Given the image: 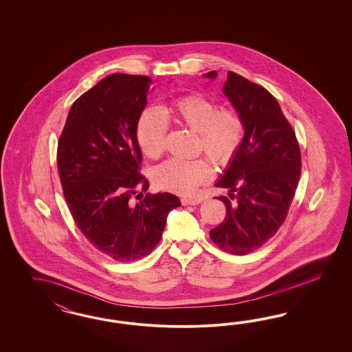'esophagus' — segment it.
<instances>
[{
	"instance_id": "esophagus-1",
	"label": "esophagus",
	"mask_w": 352,
	"mask_h": 352,
	"mask_svg": "<svg viewBox=\"0 0 352 352\" xmlns=\"http://www.w3.org/2000/svg\"><path fill=\"white\" fill-rule=\"evenodd\" d=\"M181 201L182 205H197V204L203 201V199H199V197H182Z\"/></svg>"
}]
</instances>
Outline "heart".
<instances>
[{"mask_svg":"<svg viewBox=\"0 0 352 352\" xmlns=\"http://www.w3.org/2000/svg\"><path fill=\"white\" fill-rule=\"evenodd\" d=\"M196 131V152H205L218 165L234 160L243 144L244 121L234 108H219L218 102L200 93L175 98L162 109L146 108L138 118L137 138L142 152L157 160L166 149L169 121ZM212 162L206 157L170 159L155 170L156 184L169 191L190 195L213 178Z\"/></svg>","mask_w":352,"mask_h":352,"instance_id":"obj_1","label":"heart"}]
</instances>
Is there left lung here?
<instances>
[{
  "label": "left lung",
  "mask_w": 352,
  "mask_h": 352,
  "mask_svg": "<svg viewBox=\"0 0 352 352\" xmlns=\"http://www.w3.org/2000/svg\"><path fill=\"white\" fill-rule=\"evenodd\" d=\"M215 71L205 77H215ZM223 93L244 121L243 144L215 184L228 188L223 222L210 231L215 245L245 256L267 243L287 219L300 178V149L296 133L276 98L234 72ZM236 193L234 194V192Z\"/></svg>",
  "instance_id": "8db88e82"
}]
</instances>
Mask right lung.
<instances>
[{
	"label": "right lung",
	"mask_w": 352,
	"mask_h": 352,
	"mask_svg": "<svg viewBox=\"0 0 352 352\" xmlns=\"http://www.w3.org/2000/svg\"><path fill=\"white\" fill-rule=\"evenodd\" d=\"M148 76L113 74L71 107L58 140L56 164L76 226L100 253L138 261L156 248L175 195L146 193L137 124L152 86Z\"/></svg>",
	"instance_id": "add662e5"
}]
</instances>
